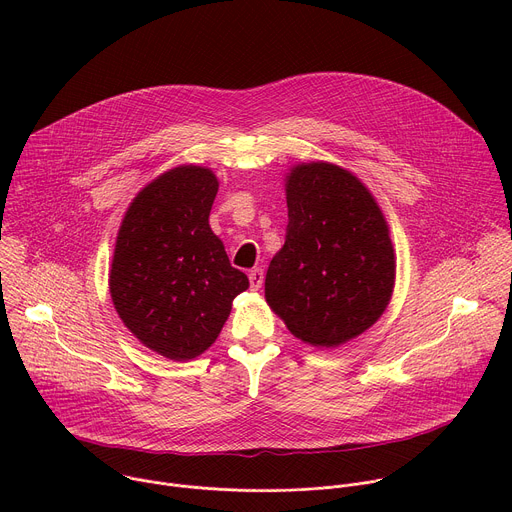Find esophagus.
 I'll list each match as a JSON object with an SVG mask.
<instances>
[{"label": "esophagus", "instance_id": "34e87169", "mask_svg": "<svg viewBox=\"0 0 512 512\" xmlns=\"http://www.w3.org/2000/svg\"><path fill=\"white\" fill-rule=\"evenodd\" d=\"M263 279H265V275H263V269H251L249 271V283H251V289L253 291H257L261 285H263Z\"/></svg>", "mask_w": 512, "mask_h": 512}]
</instances>
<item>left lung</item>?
I'll return each instance as SVG.
<instances>
[{
  "mask_svg": "<svg viewBox=\"0 0 512 512\" xmlns=\"http://www.w3.org/2000/svg\"><path fill=\"white\" fill-rule=\"evenodd\" d=\"M287 235L265 275V300L306 344L336 348L369 330L395 287L385 214L350 170L330 162L285 176Z\"/></svg>",
  "mask_w": 512,
  "mask_h": 512,
  "instance_id": "1",
  "label": "left lung"
}]
</instances>
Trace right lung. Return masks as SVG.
Instances as JSON below:
<instances>
[{
    "mask_svg": "<svg viewBox=\"0 0 512 512\" xmlns=\"http://www.w3.org/2000/svg\"><path fill=\"white\" fill-rule=\"evenodd\" d=\"M216 192L210 168L176 166L135 194L115 241L109 291L121 322L176 362L212 346L249 287L208 225Z\"/></svg>",
    "mask_w": 512,
    "mask_h": 512,
    "instance_id": "obj_1",
    "label": "right lung"
}]
</instances>
